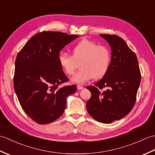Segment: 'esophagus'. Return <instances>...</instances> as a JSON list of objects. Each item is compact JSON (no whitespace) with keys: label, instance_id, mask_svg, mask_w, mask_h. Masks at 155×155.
<instances>
[{"label":"esophagus","instance_id":"1","mask_svg":"<svg viewBox=\"0 0 155 155\" xmlns=\"http://www.w3.org/2000/svg\"><path fill=\"white\" fill-rule=\"evenodd\" d=\"M84 88V87H83V86H81V85H77V89L78 90H82V89H83Z\"/></svg>","mask_w":155,"mask_h":155}]
</instances>
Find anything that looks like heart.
<instances>
[{"label": "heart", "mask_w": 155, "mask_h": 155, "mask_svg": "<svg viewBox=\"0 0 155 155\" xmlns=\"http://www.w3.org/2000/svg\"><path fill=\"white\" fill-rule=\"evenodd\" d=\"M58 61L62 71L69 75L74 73L78 63L81 62V70L72 76L71 81L84 84L106 74L110 61V53L106 47L84 39L72 48V56L61 52Z\"/></svg>", "instance_id": "obj_1"}]
</instances>
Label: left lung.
<instances>
[{"label":"left lung","mask_w":155,"mask_h":155,"mask_svg":"<svg viewBox=\"0 0 155 155\" xmlns=\"http://www.w3.org/2000/svg\"><path fill=\"white\" fill-rule=\"evenodd\" d=\"M100 36L110 47V62L102 79L94 86L87 87L91 93L87 108L94 119L108 124L121 119L132 110L141 76L137 56L123 38L116 35ZM103 87L107 90L99 91Z\"/></svg>","instance_id":"8db88e82"}]
</instances>
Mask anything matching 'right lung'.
<instances>
[{"mask_svg": "<svg viewBox=\"0 0 155 155\" xmlns=\"http://www.w3.org/2000/svg\"><path fill=\"white\" fill-rule=\"evenodd\" d=\"M78 35L44 31L29 39L15 61L14 88L22 109L38 124H48L63 114L67 98L76 85L68 81L58 61L60 51Z\"/></svg>", "mask_w": 155, "mask_h": 155, "instance_id": "add662e5", "label": "right lung"}]
</instances>
